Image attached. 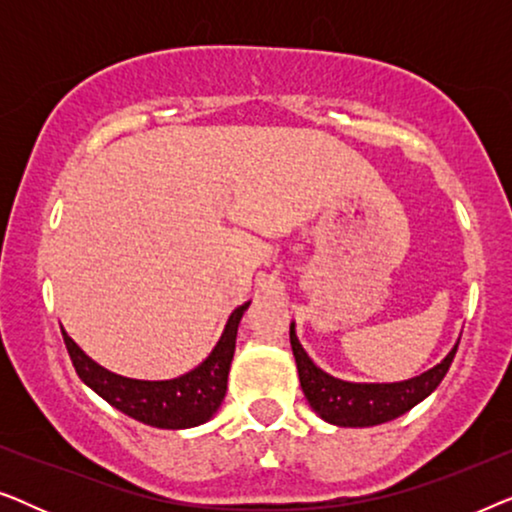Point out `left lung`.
<instances>
[{"label":"left lung","instance_id":"left-lung-1","mask_svg":"<svg viewBox=\"0 0 512 512\" xmlns=\"http://www.w3.org/2000/svg\"><path fill=\"white\" fill-rule=\"evenodd\" d=\"M289 335L293 356H296L300 387H303L307 403L312 405V410L321 419L338 426H375L405 415L443 382L459 347L457 342L438 366L426 370L419 377H412V380L391 384H356L338 380V377H331L314 366L310 356L305 354L303 345L298 342L293 324Z\"/></svg>","mask_w":512,"mask_h":512}]
</instances>
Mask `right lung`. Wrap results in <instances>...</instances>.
Instances as JSON below:
<instances>
[{
	"mask_svg": "<svg viewBox=\"0 0 512 512\" xmlns=\"http://www.w3.org/2000/svg\"><path fill=\"white\" fill-rule=\"evenodd\" d=\"M247 307L249 303H244L230 314L212 354L191 373L174 377V380L149 382L116 375L90 359L65 331H62V338H65L69 359H72L81 382L88 384L97 396H102L123 415L142 424L158 426V429H191V426L205 424L219 410L223 396H226L237 326H240Z\"/></svg>",
	"mask_w": 512,
	"mask_h": 512,
	"instance_id": "obj_1",
	"label": "right lung"
}]
</instances>
